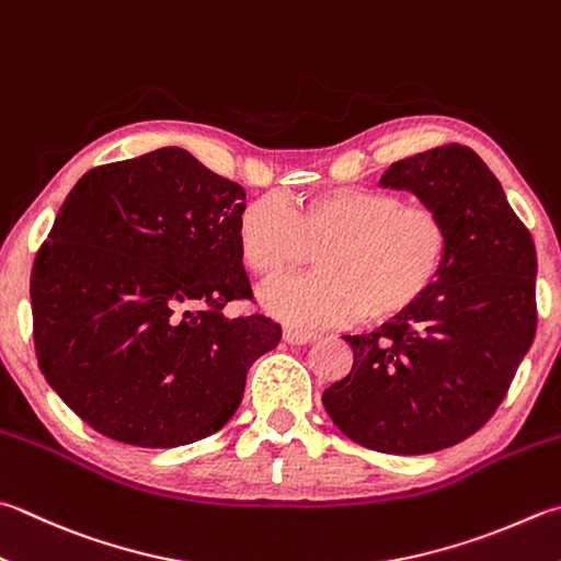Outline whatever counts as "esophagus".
<instances>
[{"label":"esophagus","instance_id":"34e87169","mask_svg":"<svg viewBox=\"0 0 561 561\" xmlns=\"http://www.w3.org/2000/svg\"><path fill=\"white\" fill-rule=\"evenodd\" d=\"M317 334H312V332H305V330H295V327H285L283 330V342H288V344H308V342H312Z\"/></svg>","mask_w":561,"mask_h":561}]
</instances>
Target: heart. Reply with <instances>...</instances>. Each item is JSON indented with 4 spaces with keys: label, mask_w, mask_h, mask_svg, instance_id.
Returning <instances> with one entry per match:
<instances>
[{
    "label": "heart",
    "mask_w": 561,
    "mask_h": 561,
    "mask_svg": "<svg viewBox=\"0 0 561 561\" xmlns=\"http://www.w3.org/2000/svg\"><path fill=\"white\" fill-rule=\"evenodd\" d=\"M449 234L437 209L371 187H332L283 207L253 199L237 219L241 263L278 276L310 259V276L263 285L261 308L298 327L386 322L412 308L445 266Z\"/></svg>",
    "instance_id": "heart-1"
}]
</instances>
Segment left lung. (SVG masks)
Wrapping results in <instances>:
<instances>
[{
	"instance_id": "left-lung-1",
	"label": "left lung",
	"mask_w": 561,
	"mask_h": 561,
	"mask_svg": "<svg viewBox=\"0 0 561 561\" xmlns=\"http://www.w3.org/2000/svg\"><path fill=\"white\" fill-rule=\"evenodd\" d=\"M445 219L449 247L430 290L371 334L344 336L354 364L322 393L356 445L430 454L491 420L533 346L537 253L503 187L467 146L403 158L380 178Z\"/></svg>"
}]
</instances>
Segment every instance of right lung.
I'll return each instance as SVG.
<instances>
[{
	"label": "right lung",
	"mask_w": 561,
	"mask_h": 561,
	"mask_svg": "<svg viewBox=\"0 0 561 561\" xmlns=\"http://www.w3.org/2000/svg\"><path fill=\"white\" fill-rule=\"evenodd\" d=\"M244 187L165 146L92 168L31 271L41 374L100 435L171 449L234 417L247 374L280 342L237 249Z\"/></svg>",
	"instance_id": "1"
}]
</instances>
